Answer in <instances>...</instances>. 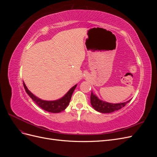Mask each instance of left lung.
<instances>
[{
  "label": "left lung",
  "mask_w": 157,
  "mask_h": 157,
  "mask_svg": "<svg viewBox=\"0 0 157 157\" xmlns=\"http://www.w3.org/2000/svg\"><path fill=\"white\" fill-rule=\"evenodd\" d=\"M130 100L121 103H111L103 101L99 99L92 92L90 96V102L95 110L102 113H110L115 111H118L124 107Z\"/></svg>",
  "instance_id": "1"
}]
</instances>
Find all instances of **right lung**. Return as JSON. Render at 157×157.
Listing matches in <instances>:
<instances>
[{"instance_id": "obj_1", "label": "right lung", "mask_w": 157, "mask_h": 157, "mask_svg": "<svg viewBox=\"0 0 157 157\" xmlns=\"http://www.w3.org/2000/svg\"><path fill=\"white\" fill-rule=\"evenodd\" d=\"M77 84H76L73 87L71 88L69 90L68 92L61 99H59L58 100L55 101H45L42 100V99L35 96V95H33L29 90H28L26 85L23 82V86H24L27 94L29 95V97L36 103V105H39L42 109H44V111L53 113H58L63 111L66 109V107L69 105L71 96H72V94L75 88L77 87Z\"/></svg>"}]
</instances>
